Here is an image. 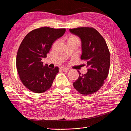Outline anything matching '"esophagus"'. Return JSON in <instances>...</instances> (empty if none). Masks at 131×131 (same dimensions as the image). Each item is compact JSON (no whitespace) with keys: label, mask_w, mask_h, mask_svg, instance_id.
<instances>
[{"label":"esophagus","mask_w":131,"mask_h":131,"mask_svg":"<svg viewBox=\"0 0 131 131\" xmlns=\"http://www.w3.org/2000/svg\"><path fill=\"white\" fill-rule=\"evenodd\" d=\"M60 69L63 70V71H67V70H69L68 68H65V67H61Z\"/></svg>","instance_id":"esophagus-1"}]
</instances>
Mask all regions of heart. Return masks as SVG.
I'll use <instances>...</instances> for the list:
<instances>
[{
  "label": "heart",
  "instance_id": "1",
  "mask_svg": "<svg viewBox=\"0 0 131 131\" xmlns=\"http://www.w3.org/2000/svg\"><path fill=\"white\" fill-rule=\"evenodd\" d=\"M69 39H75V40H79V39H78L77 38L75 37V36H72V37H71Z\"/></svg>",
  "mask_w": 131,
  "mask_h": 131
}]
</instances>
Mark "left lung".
I'll return each mask as SVG.
<instances>
[{
	"label": "left lung",
	"mask_w": 131,
	"mask_h": 131,
	"mask_svg": "<svg viewBox=\"0 0 131 131\" xmlns=\"http://www.w3.org/2000/svg\"><path fill=\"white\" fill-rule=\"evenodd\" d=\"M78 36L82 42L81 59L86 61L88 72L81 75L73 83L81 94L89 95L96 92L103 86L107 78L110 63V54L105 40L98 31L92 27H78L69 29Z\"/></svg>",
	"instance_id": "8db88e82"
}]
</instances>
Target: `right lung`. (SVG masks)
<instances>
[{"mask_svg": "<svg viewBox=\"0 0 131 131\" xmlns=\"http://www.w3.org/2000/svg\"><path fill=\"white\" fill-rule=\"evenodd\" d=\"M65 32V28L41 27L28 33L21 43L17 55V71L21 81L31 91L43 93L51 86L59 68H50L41 60Z\"/></svg>", "mask_w": 131, "mask_h": 131, "instance_id": "add662e5", "label": "right lung"}]
</instances>
